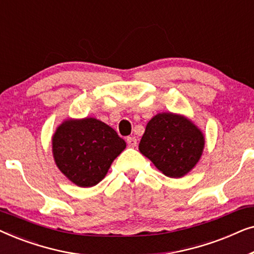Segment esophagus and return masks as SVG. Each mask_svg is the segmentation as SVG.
<instances>
[{
    "mask_svg": "<svg viewBox=\"0 0 254 254\" xmlns=\"http://www.w3.org/2000/svg\"><path fill=\"white\" fill-rule=\"evenodd\" d=\"M126 141H127L128 147L135 148V147H136V145H137V140H136V138H135L134 136H129V137H127V138H126Z\"/></svg>",
    "mask_w": 254,
    "mask_h": 254,
    "instance_id": "obj_1",
    "label": "esophagus"
}]
</instances>
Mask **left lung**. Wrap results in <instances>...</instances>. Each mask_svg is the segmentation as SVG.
Here are the masks:
<instances>
[{"label": "left lung", "mask_w": 254, "mask_h": 254, "mask_svg": "<svg viewBox=\"0 0 254 254\" xmlns=\"http://www.w3.org/2000/svg\"><path fill=\"white\" fill-rule=\"evenodd\" d=\"M204 135L182 114L163 112L147 124L138 150L163 175L182 178L195 168L202 156Z\"/></svg>", "instance_id": "8db88e82"}]
</instances>
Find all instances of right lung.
<instances>
[{"label": "right lung", "instance_id": "right-lung-1", "mask_svg": "<svg viewBox=\"0 0 254 254\" xmlns=\"http://www.w3.org/2000/svg\"><path fill=\"white\" fill-rule=\"evenodd\" d=\"M125 148L126 142L117 131L96 118L65 119L52 136L55 164L78 187L102 182Z\"/></svg>", "mask_w": 254, "mask_h": 254}]
</instances>
